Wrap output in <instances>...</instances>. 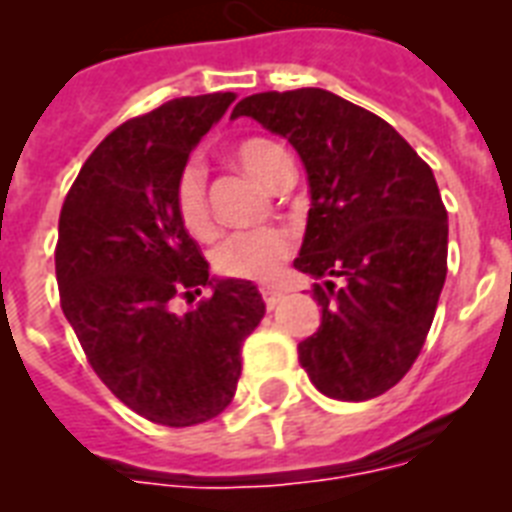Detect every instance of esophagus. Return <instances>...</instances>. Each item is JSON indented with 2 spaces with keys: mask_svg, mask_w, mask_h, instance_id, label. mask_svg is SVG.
<instances>
[{
  "mask_svg": "<svg viewBox=\"0 0 512 512\" xmlns=\"http://www.w3.org/2000/svg\"><path fill=\"white\" fill-rule=\"evenodd\" d=\"M263 300L268 308H276L281 300V292H276V289H263Z\"/></svg>",
  "mask_w": 512,
  "mask_h": 512,
  "instance_id": "1",
  "label": "esophagus"
}]
</instances>
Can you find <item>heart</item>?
<instances>
[{
	"label": "heart",
	"mask_w": 512,
	"mask_h": 512,
	"mask_svg": "<svg viewBox=\"0 0 512 512\" xmlns=\"http://www.w3.org/2000/svg\"><path fill=\"white\" fill-rule=\"evenodd\" d=\"M233 159L241 164V170L260 180L271 188L279 170L289 164V156L284 148L265 138L241 140L233 148ZM175 212L180 223L191 236H207L209 233V204L207 188H204V175L196 164H188L175 183ZM295 239L284 228H257V231H239L225 236L212 252L215 271L231 279L257 281L268 284L279 276L281 265L292 255Z\"/></svg>",
	"instance_id": "b5f03b06"
}]
</instances>
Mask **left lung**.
Instances as JSON below:
<instances>
[{
	"instance_id": "left-lung-1",
	"label": "left lung",
	"mask_w": 512,
	"mask_h": 512,
	"mask_svg": "<svg viewBox=\"0 0 512 512\" xmlns=\"http://www.w3.org/2000/svg\"><path fill=\"white\" fill-rule=\"evenodd\" d=\"M239 116L287 138L308 172L295 268L321 279V327L297 345L300 364L329 398L382 396L420 356L446 281L433 170L385 119L319 87L249 95Z\"/></svg>"
}]
</instances>
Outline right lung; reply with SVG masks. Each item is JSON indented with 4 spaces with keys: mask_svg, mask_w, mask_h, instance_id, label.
<instances>
[{
    "mask_svg": "<svg viewBox=\"0 0 512 512\" xmlns=\"http://www.w3.org/2000/svg\"><path fill=\"white\" fill-rule=\"evenodd\" d=\"M236 95L175 98L124 122L90 154L58 223L60 308L92 369L122 404L188 428L223 412L241 377V345L265 316L252 281L209 276L175 212L188 156ZM213 289L177 317L169 300Z\"/></svg>",
    "mask_w": 512,
    "mask_h": 512,
    "instance_id": "1",
    "label": "right lung"
}]
</instances>
